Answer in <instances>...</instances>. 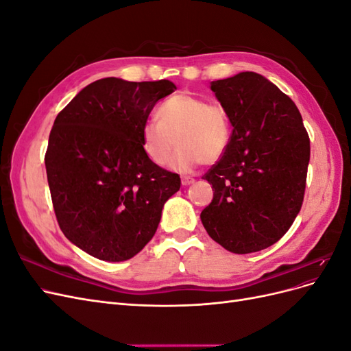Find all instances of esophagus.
<instances>
[{"instance_id":"1","label":"esophagus","mask_w":351,"mask_h":351,"mask_svg":"<svg viewBox=\"0 0 351 351\" xmlns=\"http://www.w3.org/2000/svg\"><path fill=\"white\" fill-rule=\"evenodd\" d=\"M195 183V178L193 177H190V176H183L182 177V184L183 186H190V184H193Z\"/></svg>"}]
</instances>
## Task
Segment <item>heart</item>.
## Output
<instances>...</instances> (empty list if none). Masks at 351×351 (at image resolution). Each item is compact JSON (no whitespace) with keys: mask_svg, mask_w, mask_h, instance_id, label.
I'll return each mask as SVG.
<instances>
[{"mask_svg":"<svg viewBox=\"0 0 351 351\" xmlns=\"http://www.w3.org/2000/svg\"><path fill=\"white\" fill-rule=\"evenodd\" d=\"M156 120L142 125V149L151 162L161 167L177 142V151L168 162L177 173H190L205 161H218L230 143L227 112L192 93L180 92L165 99L156 110Z\"/></svg>","mask_w":351,"mask_h":351,"instance_id":"b5f03b06","label":"heart"}]
</instances>
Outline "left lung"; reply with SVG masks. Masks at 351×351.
Here are the masks:
<instances>
[{"mask_svg": "<svg viewBox=\"0 0 351 351\" xmlns=\"http://www.w3.org/2000/svg\"><path fill=\"white\" fill-rule=\"evenodd\" d=\"M232 125L224 155L204 176L214 199L200 219L212 240L246 254L277 243L300 212L311 141L295 104L253 71L210 82Z\"/></svg>", "mask_w": 351, "mask_h": 351, "instance_id": "1", "label": "left lung"}]
</instances>
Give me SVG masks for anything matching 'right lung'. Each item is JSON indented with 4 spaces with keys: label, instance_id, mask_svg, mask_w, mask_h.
Here are the masks:
<instances>
[{
    "label": "right lung",
    "instance_id": "right-lung-1",
    "mask_svg": "<svg viewBox=\"0 0 351 351\" xmlns=\"http://www.w3.org/2000/svg\"><path fill=\"white\" fill-rule=\"evenodd\" d=\"M176 89L169 80L105 77L57 115L45 154L52 205L64 236L93 258H133L178 192V174L151 162L141 145L155 104Z\"/></svg>",
    "mask_w": 351,
    "mask_h": 351
}]
</instances>
